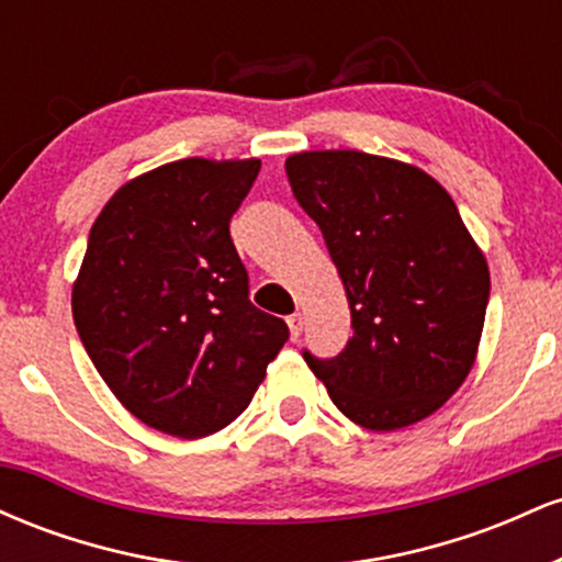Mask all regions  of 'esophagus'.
<instances>
[{
    "instance_id": "34e87169",
    "label": "esophagus",
    "mask_w": 562,
    "mask_h": 562,
    "mask_svg": "<svg viewBox=\"0 0 562 562\" xmlns=\"http://www.w3.org/2000/svg\"><path fill=\"white\" fill-rule=\"evenodd\" d=\"M288 327H290V338H299L301 335V330H303V314L301 312H295V314H290L288 317Z\"/></svg>"
}]
</instances>
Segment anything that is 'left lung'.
<instances>
[{
  "instance_id": "obj_1",
  "label": "left lung",
  "mask_w": 562,
  "mask_h": 562,
  "mask_svg": "<svg viewBox=\"0 0 562 562\" xmlns=\"http://www.w3.org/2000/svg\"><path fill=\"white\" fill-rule=\"evenodd\" d=\"M285 171L322 229L353 327L335 359H303L351 423L385 434L425 420L473 370L492 288L483 250L417 166L306 150Z\"/></svg>"
}]
</instances>
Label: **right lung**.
Here are the masks:
<instances>
[{
	"label": "right lung",
	"instance_id": "right-lung-1",
	"mask_svg": "<svg viewBox=\"0 0 562 562\" xmlns=\"http://www.w3.org/2000/svg\"><path fill=\"white\" fill-rule=\"evenodd\" d=\"M259 158H184L115 190L89 232L74 322L108 389L137 420L203 438L243 415L288 340L256 308L229 218Z\"/></svg>",
	"mask_w": 562,
	"mask_h": 562
}]
</instances>
